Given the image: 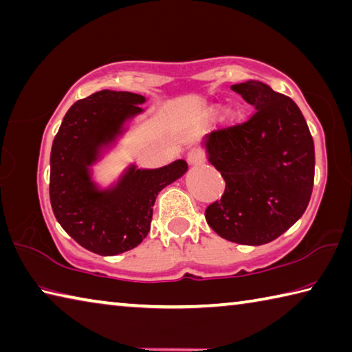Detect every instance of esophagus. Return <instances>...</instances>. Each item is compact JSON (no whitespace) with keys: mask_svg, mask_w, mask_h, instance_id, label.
Returning <instances> with one entry per match:
<instances>
[{"mask_svg":"<svg viewBox=\"0 0 352 352\" xmlns=\"http://www.w3.org/2000/svg\"><path fill=\"white\" fill-rule=\"evenodd\" d=\"M206 160V154L200 148H192L188 152V163L189 164H200Z\"/></svg>","mask_w":352,"mask_h":352,"instance_id":"esophagus-1","label":"esophagus"}]
</instances>
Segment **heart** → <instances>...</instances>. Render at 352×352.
Instances as JSON below:
<instances>
[{"label":"heart","mask_w":352,"mask_h":352,"mask_svg":"<svg viewBox=\"0 0 352 352\" xmlns=\"http://www.w3.org/2000/svg\"><path fill=\"white\" fill-rule=\"evenodd\" d=\"M228 117L231 118V120H237L239 118V112H229Z\"/></svg>","instance_id":"b5f03b06"}]
</instances>
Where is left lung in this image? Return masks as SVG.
<instances>
[{
	"mask_svg": "<svg viewBox=\"0 0 352 352\" xmlns=\"http://www.w3.org/2000/svg\"><path fill=\"white\" fill-rule=\"evenodd\" d=\"M255 112L204 140L209 162L226 183L206 208L208 225L239 245L280 237L308 208L314 186V142L298 106L261 81L231 86Z\"/></svg>",
	"mask_w": 352,
	"mask_h": 352,
	"instance_id": "1",
	"label": "left lung"
}]
</instances>
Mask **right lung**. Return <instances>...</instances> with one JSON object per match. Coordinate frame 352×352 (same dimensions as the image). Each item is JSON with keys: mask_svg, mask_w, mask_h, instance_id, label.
I'll return each mask as SVG.
<instances>
[{"mask_svg": "<svg viewBox=\"0 0 352 352\" xmlns=\"http://www.w3.org/2000/svg\"><path fill=\"white\" fill-rule=\"evenodd\" d=\"M144 97L100 91L78 100L63 118L50 151L49 195L55 219L78 245L100 255L135 248L151 229L160 190L188 170L184 160L160 169L131 166L117 186L98 190L89 174L100 149L113 142L124 121L142 112Z\"/></svg>", "mask_w": 352, "mask_h": 352, "instance_id": "add662e5", "label": "right lung"}]
</instances>
